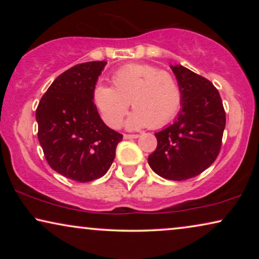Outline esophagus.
<instances>
[{
	"label": "esophagus",
	"mask_w": 259,
	"mask_h": 259,
	"mask_svg": "<svg viewBox=\"0 0 259 259\" xmlns=\"http://www.w3.org/2000/svg\"><path fill=\"white\" fill-rule=\"evenodd\" d=\"M139 134H123V139H137Z\"/></svg>",
	"instance_id": "obj_1"
}]
</instances>
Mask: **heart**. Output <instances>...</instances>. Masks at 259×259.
<instances>
[{
	"instance_id": "1",
	"label": "heart",
	"mask_w": 259,
	"mask_h": 259,
	"mask_svg": "<svg viewBox=\"0 0 259 259\" xmlns=\"http://www.w3.org/2000/svg\"><path fill=\"white\" fill-rule=\"evenodd\" d=\"M115 87L99 83L93 91V101L104 121L118 127L128 111L132 114L125 126L130 130L150 125L159 128L175 118L180 108L182 92L173 75L150 65H127L113 74Z\"/></svg>"
}]
</instances>
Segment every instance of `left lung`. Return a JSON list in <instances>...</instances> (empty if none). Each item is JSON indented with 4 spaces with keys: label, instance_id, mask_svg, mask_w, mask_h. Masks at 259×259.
<instances>
[{
    "label": "left lung",
    "instance_id": "8db88e82",
    "mask_svg": "<svg viewBox=\"0 0 259 259\" xmlns=\"http://www.w3.org/2000/svg\"><path fill=\"white\" fill-rule=\"evenodd\" d=\"M182 92L178 116L155 133L158 146L148 164L165 179L193 178L215 160L225 128V111L213 84L182 65L171 66Z\"/></svg>",
    "mask_w": 259,
    "mask_h": 259
}]
</instances>
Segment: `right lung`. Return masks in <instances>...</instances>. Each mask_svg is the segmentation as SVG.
Returning <instances> with one entry per match:
<instances>
[{"mask_svg": "<svg viewBox=\"0 0 259 259\" xmlns=\"http://www.w3.org/2000/svg\"><path fill=\"white\" fill-rule=\"evenodd\" d=\"M106 61L80 63L51 84L36 109L37 138L49 166L74 182L101 178L115 158L122 134L99 115L93 91Z\"/></svg>", "mask_w": 259, "mask_h": 259, "instance_id": "add662e5", "label": "right lung"}]
</instances>
